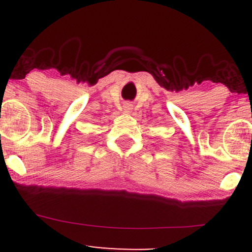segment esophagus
I'll return each mask as SVG.
<instances>
[{"mask_svg":"<svg viewBox=\"0 0 252 252\" xmlns=\"http://www.w3.org/2000/svg\"><path fill=\"white\" fill-rule=\"evenodd\" d=\"M124 110H126V112H130L131 111V109H132V105L131 104H129V103H126V104H124Z\"/></svg>","mask_w":252,"mask_h":252,"instance_id":"obj_1","label":"esophagus"}]
</instances>
